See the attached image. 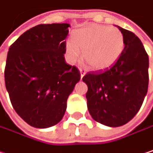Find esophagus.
Here are the masks:
<instances>
[{
  "label": "esophagus",
  "instance_id": "1",
  "mask_svg": "<svg viewBox=\"0 0 153 153\" xmlns=\"http://www.w3.org/2000/svg\"><path fill=\"white\" fill-rule=\"evenodd\" d=\"M79 71H80L81 78H83V77H84V76L85 75V69H84V68H79Z\"/></svg>",
  "mask_w": 153,
  "mask_h": 153
}]
</instances>
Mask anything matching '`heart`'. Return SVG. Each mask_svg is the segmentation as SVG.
Wrapping results in <instances>:
<instances>
[{"mask_svg": "<svg viewBox=\"0 0 153 153\" xmlns=\"http://www.w3.org/2000/svg\"><path fill=\"white\" fill-rule=\"evenodd\" d=\"M124 49L125 37L120 29L94 23L76 30L66 46L69 60L76 61L83 52V59L96 71L111 68Z\"/></svg>", "mask_w": 153, "mask_h": 153, "instance_id": "obj_1", "label": "heart"}]
</instances>
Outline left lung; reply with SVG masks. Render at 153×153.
Masks as SVG:
<instances>
[{
	"label": "left lung",
	"mask_w": 153,
	"mask_h": 153,
	"mask_svg": "<svg viewBox=\"0 0 153 153\" xmlns=\"http://www.w3.org/2000/svg\"><path fill=\"white\" fill-rule=\"evenodd\" d=\"M125 37L118 60L105 71L83 77L87 85V108L92 117L107 126H120L139 111L148 91L149 57L133 32L117 27Z\"/></svg>",
	"instance_id": "8db88e82"
}]
</instances>
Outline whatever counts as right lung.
I'll list each match as a JSON object with an SVG mask.
<instances>
[{"label": "right lung", "instance_id": "add662e5", "mask_svg": "<svg viewBox=\"0 0 153 153\" xmlns=\"http://www.w3.org/2000/svg\"><path fill=\"white\" fill-rule=\"evenodd\" d=\"M69 24H42L22 34L10 47L4 70L11 104L28 125L58 124L80 72L66 63L65 39Z\"/></svg>", "mask_w": 153, "mask_h": 153}]
</instances>
